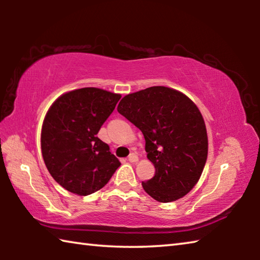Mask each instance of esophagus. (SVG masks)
<instances>
[{
	"label": "esophagus",
	"mask_w": 260,
	"mask_h": 260,
	"mask_svg": "<svg viewBox=\"0 0 260 260\" xmlns=\"http://www.w3.org/2000/svg\"><path fill=\"white\" fill-rule=\"evenodd\" d=\"M139 160V157L135 155V153H131V155L128 156V161L129 162H136Z\"/></svg>",
	"instance_id": "obj_1"
}]
</instances>
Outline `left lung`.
<instances>
[{
  "label": "left lung",
  "instance_id": "obj_1",
  "mask_svg": "<svg viewBox=\"0 0 260 260\" xmlns=\"http://www.w3.org/2000/svg\"><path fill=\"white\" fill-rule=\"evenodd\" d=\"M118 112L142 132L155 175L142 182L148 195L170 203L191 190L208 158V134L192 101L172 88L153 86L126 95Z\"/></svg>",
  "mask_w": 260,
  "mask_h": 260
}]
</instances>
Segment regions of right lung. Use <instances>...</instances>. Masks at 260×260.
Wrapping results in <instances>:
<instances>
[{"instance_id":"right-lung-1","label":"right lung","mask_w":260,"mask_h":260,"mask_svg":"<svg viewBox=\"0 0 260 260\" xmlns=\"http://www.w3.org/2000/svg\"><path fill=\"white\" fill-rule=\"evenodd\" d=\"M120 98L86 87L60 95L48 110L41 131L42 157L51 177L70 192L87 196L100 190L120 166L98 138Z\"/></svg>"}]
</instances>
